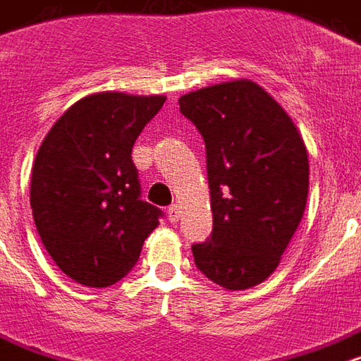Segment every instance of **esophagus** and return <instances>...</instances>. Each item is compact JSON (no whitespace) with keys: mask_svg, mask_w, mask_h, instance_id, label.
<instances>
[{"mask_svg":"<svg viewBox=\"0 0 361 361\" xmlns=\"http://www.w3.org/2000/svg\"><path fill=\"white\" fill-rule=\"evenodd\" d=\"M168 220L172 221V224L180 220V207L178 204H172V207L168 208Z\"/></svg>","mask_w":361,"mask_h":361,"instance_id":"1","label":"esophagus"}]
</instances>
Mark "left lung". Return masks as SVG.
Returning a JSON list of instances; mask_svg holds the SVG:
<instances>
[{"mask_svg":"<svg viewBox=\"0 0 361 361\" xmlns=\"http://www.w3.org/2000/svg\"><path fill=\"white\" fill-rule=\"evenodd\" d=\"M207 149L214 228L191 247L202 274L229 290L268 279L302 220L308 153L281 105L250 80L180 97Z\"/></svg>","mask_w":361,"mask_h":361,"instance_id":"left-lung-1","label":"left lung"}]
</instances>
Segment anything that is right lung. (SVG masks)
<instances>
[{"instance_id": "1", "label": "right lung", "mask_w": 361, "mask_h": 361, "mask_svg": "<svg viewBox=\"0 0 361 361\" xmlns=\"http://www.w3.org/2000/svg\"><path fill=\"white\" fill-rule=\"evenodd\" d=\"M164 95L93 93L53 124L39 147L30 207L42 243L63 274L109 287L140 260L160 208L141 201L133 143Z\"/></svg>"}]
</instances>
